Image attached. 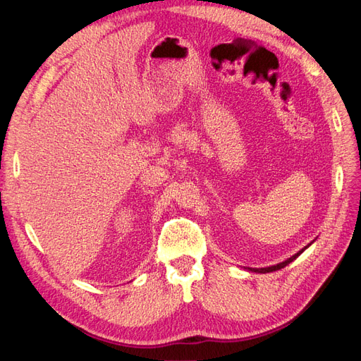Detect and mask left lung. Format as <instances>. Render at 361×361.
Masks as SVG:
<instances>
[{"label":"left lung","mask_w":361,"mask_h":361,"mask_svg":"<svg viewBox=\"0 0 361 361\" xmlns=\"http://www.w3.org/2000/svg\"><path fill=\"white\" fill-rule=\"evenodd\" d=\"M312 244H309V245H305L304 248H301L297 255H293L292 257H289L288 260H285V262H280V264H277V265H272V267H267V268H248V271H251V272H260V274H265V272H272V271H279V269H281V268H285L286 265H289L290 262H293L295 259H297L302 251L307 248V247H310Z\"/></svg>","instance_id":"left-lung-1"}]
</instances>
